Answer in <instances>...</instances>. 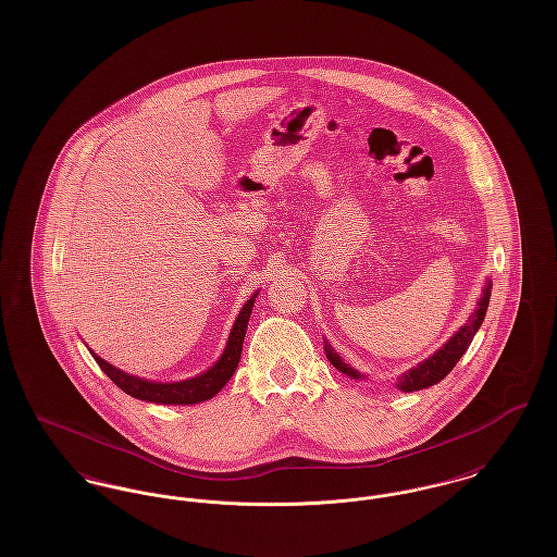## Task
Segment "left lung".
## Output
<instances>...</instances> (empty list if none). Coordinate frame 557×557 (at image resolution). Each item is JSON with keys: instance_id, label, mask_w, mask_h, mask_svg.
<instances>
[{"instance_id": "8db88e82", "label": "left lung", "mask_w": 557, "mask_h": 557, "mask_svg": "<svg viewBox=\"0 0 557 557\" xmlns=\"http://www.w3.org/2000/svg\"><path fill=\"white\" fill-rule=\"evenodd\" d=\"M488 298H491V284L486 286L484 294L480 296L478 300V309L472 313V318L468 319V323L450 338L447 345L443 346L438 352H434L430 359H425L424 363H420L418 368L407 371L400 380H398V388L405 391V393H413V391H422L428 388L436 382H441L445 375H449V371L455 368V363L463 357V352L468 350L470 343L474 341V334L482 323V319L486 315V309H488ZM325 355L330 359V363L336 368V370L343 371L350 377H361L359 371L348 368L345 361L334 352V348L330 345H325Z\"/></svg>"}]
</instances>
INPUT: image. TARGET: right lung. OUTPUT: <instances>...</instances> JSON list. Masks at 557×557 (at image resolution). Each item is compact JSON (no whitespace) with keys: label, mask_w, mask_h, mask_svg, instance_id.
Here are the masks:
<instances>
[{"label":"right lung","mask_w":557,"mask_h":557,"mask_svg":"<svg viewBox=\"0 0 557 557\" xmlns=\"http://www.w3.org/2000/svg\"><path fill=\"white\" fill-rule=\"evenodd\" d=\"M257 294L244 305V309L239 311L234 330L230 334L227 346L221 355V359L212 366L211 370L200 373L198 377L184 380V382H171V384H160V382H148L141 377L129 375L125 371L112 368L104 359L96 357V363L102 368L108 377L127 395L141 400H150V403H162V405H194V403H202L207 398H212L234 375V371L238 368L239 355H242V343H244V334L248 327V319L250 311L255 305Z\"/></svg>","instance_id":"right-lung-1"}]
</instances>
